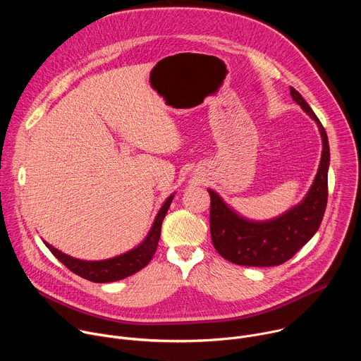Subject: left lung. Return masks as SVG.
<instances>
[{
    "mask_svg": "<svg viewBox=\"0 0 361 361\" xmlns=\"http://www.w3.org/2000/svg\"><path fill=\"white\" fill-rule=\"evenodd\" d=\"M290 94L297 104L316 121L323 140L319 171L304 200L277 219L252 221L237 214L216 191L209 188L213 244L223 259L238 266L271 267L286 263L317 233L324 217L329 195V138L320 120L301 94L293 87H290Z\"/></svg>",
    "mask_w": 361,
    "mask_h": 361,
    "instance_id": "left-lung-1",
    "label": "left lung"
}]
</instances>
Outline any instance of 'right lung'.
<instances>
[{
    "mask_svg": "<svg viewBox=\"0 0 361 361\" xmlns=\"http://www.w3.org/2000/svg\"><path fill=\"white\" fill-rule=\"evenodd\" d=\"M173 198H174V194H171L164 201L163 207L157 213L156 220H154V223H152L147 237L142 240V243L121 255L113 257V259L99 260V262L78 260V259H74V257H71V255L61 252L60 250L54 248L47 241H44V244L67 269H70L73 273H75L77 276H80L85 280H90L94 283H111V281L123 280V279L140 271L151 262L152 255H154V252H156L157 245H159L163 220L170 209V204H171Z\"/></svg>",
    "mask_w": 361,
    "mask_h": 361,
    "instance_id": "right-lung-1",
    "label": "right lung"
}]
</instances>
